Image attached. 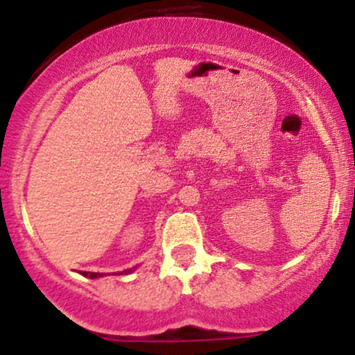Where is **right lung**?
<instances>
[{
    "mask_svg": "<svg viewBox=\"0 0 355 355\" xmlns=\"http://www.w3.org/2000/svg\"><path fill=\"white\" fill-rule=\"evenodd\" d=\"M130 272H133V268H126V270L120 272V274H130ZM81 275L89 277V279H98V277H103L105 274H96V272H81Z\"/></svg>",
    "mask_w": 355,
    "mask_h": 355,
    "instance_id": "1",
    "label": "right lung"
}]
</instances>
